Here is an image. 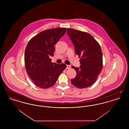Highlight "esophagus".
Listing matches in <instances>:
<instances>
[{
    "mask_svg": "<svg viewBox=\"0 0 129 129\" xmlns=\"http://www.w3.org/2000/svg\"><path fill=\"white\" fill-rule=\"evenodd\" d=\"M70 68H71V66H70V65H67V67H66L67 69H70Z\"/></svg>",
    "mask_w": 129,
    "mask_h": 129,
    "instance_id": "34e87169",
    "label": "esophagus"
}]
</instances>
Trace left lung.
I'll list each match as a JSON object with an SVG mask.
<instances>
[{"instance_id": "obj_1", "label": "left lung", "mask_w": 129, "mask_h": 129, "mask_svg": "<svg viewBox=\"0 0 129 129\" xmlns=\"http://www.w3.org/2000/svg\"><path fill=\"white\" fill-rule=\"evenodd\" d=\"M69 36L75 48V53L80 58V68H72L76 75L71 79L72 84L79 88L92 86L101 72L103 66V54L98 42L89 33L68 28Z\"/></svg>"}]
</instances>
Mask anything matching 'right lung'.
Segmentation results:
<instances>
[{
	"label": "right lung",
	"instance_id": "obj_1",
	"mask_svg": "<svg viewBox=\"0 0 129 129\" xmlns=\"http://www.w3.org/2000/svg\"><path fill=\"white\" fill-rule=\"evenodd\" d=\"M66 28L58 27L40 32L32 38L25 49V65L27 74L36 86L46 89L54 86L67 67L64 63H52L55 44L65 33Z\"/></svg>",
	"mask_w": 129,
	"mask_h": 129
}]
</instances>
